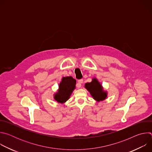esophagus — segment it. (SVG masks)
Masks as SVG:
<instances>
[{"label":"esophagus","mask_w":152,"mask_h":152,"mask_svg":"<svg viewBox=\"0 0 152 152\" xmlns=\"http://www.w3.org/2000/svg\"><path fill=\"white\" fill-rule=\"evenodd\" d=\"M83 82V79H79V80H78V83H77V85H76L77 88H80L81 86H82V84H81V83H82Z\"/></svg>","instance_id":"34e87169"}]
</instances>
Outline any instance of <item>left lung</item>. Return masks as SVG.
Here are the masks:
<instances>
[{"instance_id": "left-lung-1", "label": "left lung", "mask_w": 152, "mask_h": 152, "mask_svg": "<svg viewBox=\"0 0 152 152\" xmlns=\"http://www.w3.org/2000/svg\"><path fill=\"white\" fill-rule=\"evenodd\" d=\"M85 88L88 91L92 97L97 102L103 101L107 98V91L104 90L102 85L96 77H93L91 82L86 83Z\"/></svg>"}]
</instances>
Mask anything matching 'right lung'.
Returning <instances> with one entry per match:
<instances>
[{"instance_id":"1","label":"right lung","mask_w":152,"mask_h":152,"mask_svg":"<svg viewBox=\"0 0 152 152\" xmlns=\"http://www.w3.org/2000/svg\"><path fill=\"white\" fill-rule=\"evenodd\" d=\"M76 80L72 76L63 77L59 84L57 91L54 93L55 100L61 104L66 103L76 88Z\"/></svg>"}]
</instances>
